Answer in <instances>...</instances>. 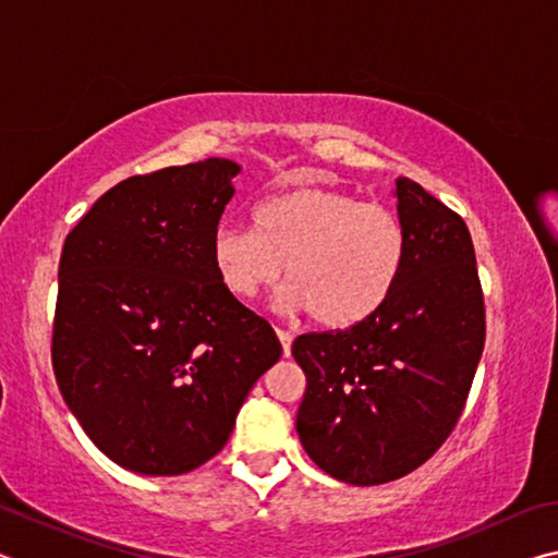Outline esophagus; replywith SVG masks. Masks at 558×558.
I'll return each mask as SVG.
<instances>
[{
  "instance_id": "34e87169",
  "label": "esophagus",
  "mask_w": 558,
  "mask_h": 558,
  "mask_svg": "<svg viewBox=\"0 0 558 558\" xmlns=\"http://www.w3.org/2000/svg\"><path fill=\"white\" fill-rule=\"evenodd\" d=\"M276 335H278L280 344H282V354L290 356V344H292V335H290V329H286V327H278V329H276Z\"/></svg>"
}]
</instances>
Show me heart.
I'll list each match as a JSON object with an SVG mask.
<instances>
[{
	"label": "heart",
	"instance_id": "b5f03b06",
	"mask_svg": "<svg viewBox=\"0 0 558 558\" xmlns=\"http://www.w3.org/2000/svg\"><path fill=\"white\" fill-rule=\"evenodd\" d=\"M211 260L223 290L253 300L286 266L278 305L310 313L319 327L347 329L379 313L401 278L405 229L381 204L337 189L300 186L251 211V226H221Z\"/></svg>",
	"mask_w": 558,
	"mask_h": 558
}]
</instances>
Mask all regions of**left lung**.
<instances>
[{"label":"left lung","mask_w":558,"mask_h":558,"mask_svg":"<svg viewBox=\"0 0 558 558\" xmlns=\"http://www.w3.org/2000/svg\"><path fill=\"white\" fill-rule=\"evenodd\" d=\"M405 263L379 313L339 332L300 335L307 376L302 448L339 483L409 475L456 428L485 347V305L465 221L411 179H396Z\"/></svg>","instance_id":"obj_1"}]
</instances>
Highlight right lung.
<instances>
[{"label":"right lung","instance_id":"add662e5","mask_svg":"<svg viewBox=\"0 0 558 558\" xmlns=\"http://www.w3.org/2000/svg\"><path fill=\"white\" fill-rule=\"evenodd\" d=\"M231 159L130 177L65 235L53 374L100 452L137 475H184L219 452L282 347L223 290L211 239Z\"/></svg>","mask_w":558,"mask_h":558}]
</instances>
